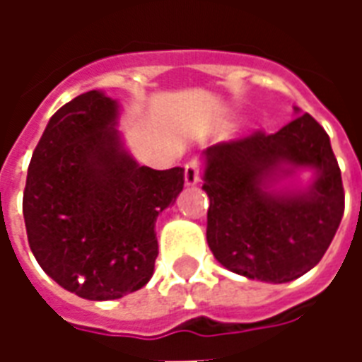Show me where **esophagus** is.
Listing matches in <instances>:
<instances>
[{"label":"esophagus","mask_w":362,"mask_h":362,"mask_svg":"<svg viewBox=\"0 0 362 362\" xmlns=\"http://www.w3.org/2000/svg\"><path fill=\"white\" fill-rule=\"evenodd\" d=\"M199 170H202V163L197 158H192L189 163H186L184 166V180L188 186H194L199 182Z\"/></svg>","instance_id":"obj_1"}]
</instances>
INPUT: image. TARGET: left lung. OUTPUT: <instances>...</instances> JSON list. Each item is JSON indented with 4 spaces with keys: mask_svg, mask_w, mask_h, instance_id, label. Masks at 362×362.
I'll list each match as a JSON object with an SVG mask.
<instances>
[{
    "mask_svg": "<svg viewBox=\"0 0 362 362\" xmlns=\"http://www.w3.org/2000/svg\"><path fill=\"white\" fill-rule=\"evenodd\" d=\"M204 155L207 244L217 262L267 283L310 272L334 240L345 209L341 170L324 127L300 114L277 134L254 132L217 143ZM295 168L317 170L304 192L267 189Z\"/></svg>",
    "mask_w": 362,
    "mask_h": 362,
    "instance_id": "obj_1",
    "label": "left lung"
}]
</instances>
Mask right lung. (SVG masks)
<instances>
[{"label":"right lung","instance_id":"add662e5","mask_svg":"<svg viewBox=\"0 0 362 362\" xmlns=\"http://www.w3.org/2000/svg\"><path fill=\"white\" fill-rule=\"evenodd\" d=\"M118 103L89 90L48 122L28 165L23 215L36 262L89 300L134 293L153 275L155 223L184 188V168L139 166L119 141Z\"/></svg>","mask_w":362,"mask_h":362}]
</instances>
